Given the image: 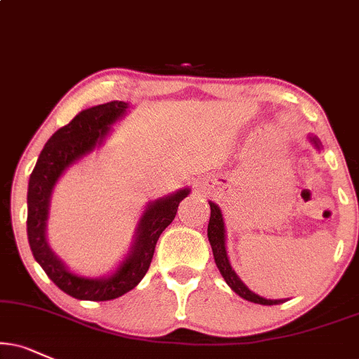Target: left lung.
<instances>
[{"instance_id": "8db88e82", "label": "left lung", "mask_w": 359, "mask_h": 359, "mask_svg": "<svg viewBox=\"0 0 359 359\" xmlns=\"http://www.w3.org/2000/svg\"><path fill=\"white\" fill-rule=\"evenodd\" d=\"M309 143H311L318 151H321L323 144L321 141L316 138V136L309 135ZM210 208H211V216H210V223H208V240H210L211 250H213V256H215V263L218 266L221 276L224 278L226 285L231 287V290L241 298H245L246 302L251 303H258V304H264V306H271V304H280L285 303L286 299H268L263 298V296L253 293V291L248 287L245 283L241 281V278L238 276L236 271H234L231 263H229L228 258V251H226V228H224V219H223V213H221L219 206L216 203L210 201Z\"/></svg>"}]
</instances>
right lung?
I'll return each mask as SVG.
<instances>
[{"label": "right lung", "instance_id": "1", "mask_svg": "<svg viewBox=\"0 0 359 359\" xmlns=\"http://www.w3.org/2000/svg\"><path fill=\"white\" fill-rule=\"evenodd\" d=\"M131 104L125 101L91 106L83 109L68 125L60 128L44 144L28 183V241L31 253L48 278L66 294L86 302H108L138 286L151 264L159 234L175 219L180 201L191 189L178 191L149 201L141 213L133 234L130 250L113 273L106 276H83L68 268L48 243L46 228L51 196L56 183L69 166L103 146L113 125L126 116Z\"/></svg>", "mask_w": 359, "mask_h": 359}]
</instances>
